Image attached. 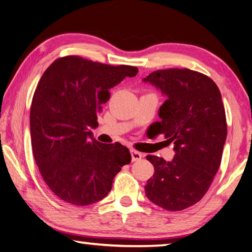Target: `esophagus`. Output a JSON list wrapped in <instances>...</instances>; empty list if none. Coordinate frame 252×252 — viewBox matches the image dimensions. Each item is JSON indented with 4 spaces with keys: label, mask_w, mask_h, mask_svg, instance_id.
Here are the masks:
<instances>
[{
    "label": "esophagus",
    "mask_w": 252,
    "mask_h": 252,
    "mask_svg": "<svg viewBox=\"0 0 252 252\" xmlns=\"http://www.w3.org/2000/svg\"><path fill=\"white\" fill-rule=\"evenodd\" d=\"M131 157H132V161L133 162L140 161V159L142 158V154L140 152H138V151L131 150Z\"/></svg>",
    "instance_id": "34e87169"
}]
</instances>
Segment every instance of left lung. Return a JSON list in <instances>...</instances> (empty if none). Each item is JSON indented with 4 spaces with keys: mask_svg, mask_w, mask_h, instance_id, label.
Returning <instances> with one entry per match:
<instances>
[{
    "mask_svg": "<svg viewBox=\"0 0 252 252\" xmlns=\"http://www.w3.org/2000/svg\"><path fill=\"white\" fill-rule=\"evenodd\" d=\"M143 81L166 95L153 126L175 151L171 162L146 157L154 166L146 197L164 209L183 210L203 198L220 166L227 136L220 91L209 77L186 68L154 71Z\"/></svg>",
    "mask_w": 252,
    "mask_h": 252,
    "instance_id": "left-lung-1",
    "label": "left lung"
}]
</instances>
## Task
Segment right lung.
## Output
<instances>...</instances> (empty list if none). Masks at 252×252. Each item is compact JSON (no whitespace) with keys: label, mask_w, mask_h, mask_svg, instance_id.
I'll use <instances>...</instances> for the list:
<instances>
[{"label":"right lung","mask_w":252,"mask_h":252,"mask_svg":"<svg viewBox=\"0 0 252 252\" xmlns=\"http://www.w3.org/2000/svg\"><path fill=\"white\" fill-rule=\"evenodd\" d=\"M136 74V67L78 56L58 58L43 74L31 107L32 149L43 180L63 202H99L121 167L131 162L129 149L100 143L91 129L98 126L110 89Z\"/></svg>","instance_id":"obj_1"}]
</instances>
